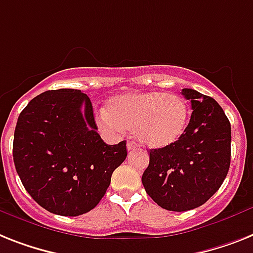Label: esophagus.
<instances>
[{
	"label": "esophagus",
	"instance_id": "1",
	"mask_svg": "<svg viewBox=\"0 0 253 253\" xmlns=\"http://www.w3.org/2000/svg\"><path fill=\"white\" fill-rule=\"evenodd\" d=\"M126 149H128V151L135 150L137 149V145H135L134 142H128V143H126Z\"/></svg>",
	"mask_w": 253,
	"mask_h": 253
}]
</instances>
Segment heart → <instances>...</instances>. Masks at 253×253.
<instances>
[{
    "label": "heart",
    "instance_id": "1",
    "mask_svg": "<svg viewBox=\"0 0 253 253\" xmlns=\"http://www.w3.org/2000/svg\"><path fill=\"white\" fill-rule=\"evenodd\" d=\"M189 123V106L182 97L158 90L125 93L111 98L98 116L99 128L108 133L125 129L142 145L160 149L181 138Z\"/></svg>",
    "mask_w": 253,
    "mask_h": 253
}]
</instances>
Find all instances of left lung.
Instances as JSON below:
<instances>
[{
	"label": "left lung",
	"mask_w": 253,
	"mask_h": 253,
	"mask_svg": "<svg viewBox=\"0 0 253 253\" xmlns=\"http://www.w3.org/2000/svg\"><path fill=\"white\" fill-rule=\"evenodd\" d=\"M193 114L181 138L150 150L142 174L146 193L164 210L183 212L200 207L224 182L231 156V126L213 98L182 89Z\"/></svg>",
	"instance_id": "1"
}]
</instances>
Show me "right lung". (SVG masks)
Segmentation results:
<instances>
[{
    "label": "right lung",
    "instance_id": "obj_1",
    "mask_svg": "<svg viewBox=\"0 0 253 253\" xmlns=\"http://www.w3.org/2000/svg\"><path fill=\"white\" fill-rule=\"evenodd\" d=\"M93 106L77 89L47 90L20 112L12 156L23 186L40 206L79 216L99 203L126 158L125 141L104 143Z\"/></svg>",
    "mask_w": 253,
    "mask_h": 253
}]
</instances>
